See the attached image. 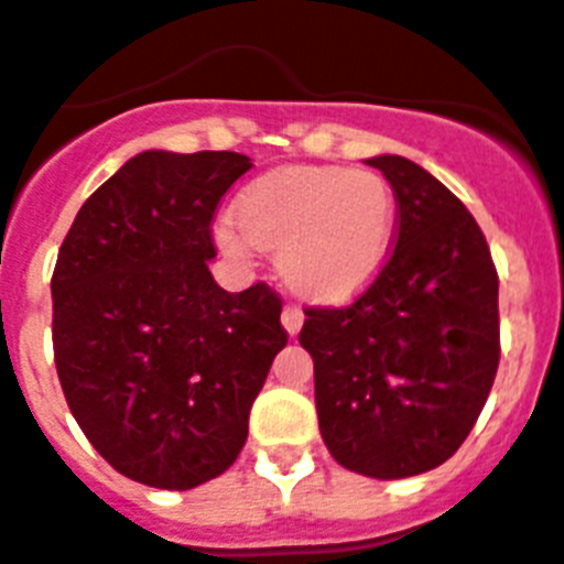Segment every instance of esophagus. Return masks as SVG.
<instances>
[{
  "label": "esophagus",
  "mask_w": 564,
  "mask_h": 564,
  "mask_svg": "<svg viewBox=\"0 0 564 564\" xmlns=\"http://www.w3.org/2000/svg\"><path fill=\"white\" fill-rule=\"evenodd\" d=\"M303 308H296V305H285V308H282V326H285L288 335H296V332L303 328Z\"/></svg>",
  "instance_id": "obj_1"
}]
</instances>
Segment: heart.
<instances>
[{
  "label": "heart",
  "mask_w": 564,
  "mask_h": 564,
  "mask_svg": "<svg viewBox=\"0 0 564 564\" xmlns=\"http://www.w3.org/2000/svg\"><path fill=\"white\" fill-rule=\"evenodd\" d=\"M395 232V197L384 177L340 165L270 171L238 197V220L215 227L220 250L253 259L276 250L279 276L296 296L340 305L381 273Z\"/></svg>",
  "instance_id": "1"
}]
</instances>
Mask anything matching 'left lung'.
Masks as SVG:
<instances>
[{
	"mask_svg": "<svg viewBox=\"0 0 564 564\" xmlns=\"http://www.w3.org/2000/svg\"><path fill=\"white\" fill-rule=\"evenodd\" d=\"M393 186L395 247L344 308H305L328 454L399 480L443 466L475 427L501 360L498 270L471 212L395 154L367 160Z\"/></svg>",
	"mask_w": 564,
	"mask_h": 564,
	"instance_id": "8db88e82",
	"label": "left lung"
}]
</instances>
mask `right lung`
I'll use <instances>...</instances> for the list:
<instances>
[{
  "label": "right lung",
  "mask_w": 564,
  "mask_h": 564,
  "mask_svg": "<svg viewBox=\"0 0 564 564\" xmlns=\"http://www.w3.org/2000/svg\"><path fill=\"white\" fill-rule=\"evenodd\" d=\"M250 156L128 160L87 197L52 276L54 367L72 416L137 484L195 489L247 443L250 408L288 344L264 282L212 279V218Z\"/></svg>",
  "instance_id": "obj_1"
}]
</instances>
